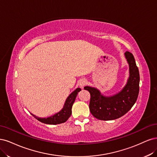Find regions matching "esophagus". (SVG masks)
<instances>
[{
	"label": "esophagus",
	"instance_id": "esophagus-1",
	"mask_svg": "<svg viewBox=\"0 0 157 157\" xmlns=\"http://www.w3.org/2000/svg\"><path fill=\"white\" fill-rule=\"evenodd\" d=\"M87 80L86 79H81L80 81H79V86L82 88H83L84 87V86L87 84Z\"/></svg>",
	"mask_w": 157,
	"mask_h": 157
}]
</instances>
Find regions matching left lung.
<instances>
[{
    "label": "left lung",
    "instance_id": "left-lung-1",
    "mask_svg": "<svg viewBox=\"0 0 157 157\" xmlns=\"http://www.w3.org/2000/svg\"><path fill=\"white\" fill-rule=\"evenodd\" d=\"M124 57L128 64L129 76L120 91L110 96L101 93L97 87L85 86L90 94L89 109L95 118L99 120H114L122 117L132 108L138 97L140 74L133 55L126 52Z\"/></svg>",
    "mask_w": 157,
    "mask_h": 157
}]
</instances>
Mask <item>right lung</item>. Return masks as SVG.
Here are the masks:
<instances>
[{
    "label": "right lung",
    "instance_id": "obj_1",
    "mask_svg": "<svg viewBox=\"0 0 157 157\" xmlns=\"http://www.w3.org/2000/svg\"><path fill=\"white\" fill-rule=\"evenodd\" d=\"M81 90L82 89L78 87L75 89L72 93H70L67 98L66 99L63 108L59 112L53 114V115L48 117H38L37 116L31 113L32 115L40 122L45 124H58L66 122L72 114V108L73 104L78 93L81 91Z\"/></svg>",
    "mask_w": 157,
    "mask_h": 157
}]
</instances>
